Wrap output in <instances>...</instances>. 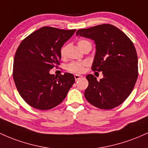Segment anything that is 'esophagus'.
Segmentation results:
<instances>
[{"mask_svg":"<svg viewBox=\"0 0 148 148\" xmlns=\"http://www.w3.org/2000/svg\"><path fill=\"white\" fill-rule=\"evenodd\" d=\"M74 77H75V80L77 81L79 79H80L81 77H82V76L80 75H75Z\"/></svg>","mask_w":148,"mask_h":148,"instance_id":"1","label":"esophagus"}]
</instances>
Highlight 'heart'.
Returning <instances> with one entry per match:
<instances>
[{"instance_id":"1","label":"heart","mask_w":148,"mask_h":148,"mask_svg":"<svg viewBox=\"0 0 148 148\" xmlns=\"http://www.w3.org/2000/svg\"><path fill=\"white\" fill-rule=\"evenodd\" d=\"M89 42V41L86 40H80L78 42V46L80 48H82L84 45ZM67 47L68 46L65 45H64L61 48L60 54L61 57H65L66 56ZM86 65H87V63L84 62V61H82V62H76V61H73V62L70 63L69 65H68L67 69L69 70L70 72L74 73H82L83 71L84 66Z\"/></svg>"}]
</instances>
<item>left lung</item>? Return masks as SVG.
I'll return each mask as SVG.
<instances>
[{
	"mask_svg": "<svg viewBox=\"0 0 148 148\" xmlns=\"http://www.w3.org/2000/svg\"><path fill=\"white\" fill-rule=\"evenodd\" d=\"M77 36L90 38L96 44L93 71H102L98 81L92 74L86 78L89 85L84 96L92 105L110 110L122 104L132 93L136 82L138 56L132 41L118 28L101 24L79 29Z\"/></svg>",
	"mask_w": 148,
	"mask_h": 148,
	"instance_id": "obj_1",
	"label": "left lung"
}]
</instances>
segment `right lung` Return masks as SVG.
<instances>
[{"label": "right lung", "instance_id": "1", "mask_svg": "<svg viewBox=\"0 0 148 148\" xmlns=\"http://www.w3.org/2000/svg\"><path fill=\"white\" fill-rule=\"evenodd\" d=\"M75 29L44 26L23 40L16 49L13 79L22 99L34 108L49 110L60 104L75 82L73 75L49 73L59 65L60 50Z\"/></svg>", "mask_w": 148, "mask_h": 148}]
</instances>
